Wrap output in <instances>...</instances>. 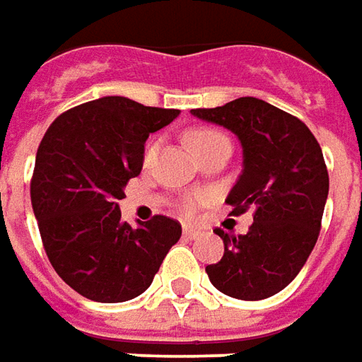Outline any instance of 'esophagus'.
<instances>
[{"instance_id":"34e87169","label":"esophagus","mask_w":362,"mask_h":362,"mask_svg":"<svg viewBox=\"0 0 362 362\" xmlns=\"http://www.w3.org/2000/svg\"><path fill=\"white\" fill-rule=\"evenodd\" d=\"M200 230H196V228H192V226H184V235L188 238V240H196V238H200Z\"/></svg>"}]
</instances>
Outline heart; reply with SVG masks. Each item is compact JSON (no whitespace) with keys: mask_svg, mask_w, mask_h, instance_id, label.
Wrapping results in <instances>:
<instances>
[{"mask_svg":"<svg viewBox=\"0 0 362 362\" xmlns=\"http://www.w3.org/2000/svg\"><path fill=\"white\" fill-rule=\"evenodd\" d=\"M186 144L190 146V150L200 158L204 152H208L210 148H214L216 144H220L222 140H228L223 136L222 132H218V130L214 129H192L186 132ZM154 150L156 146L154 144H150L146 152H144V160L148 162L152 160V156H154ZM196 208V202L194 200H188L186 202V212H192Z\"/></svg>","mask_w":362,"mask_h":362,"instance_id":"obj_1","label":"heart"}]
</instances>
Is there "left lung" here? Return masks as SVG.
I'll return each mask as SVG.
<instances>
[{"label": "left lung", "instance_id": "8db88e82", "mask_svg": "<svg viewBox=\"0 0 362 362\" xmlns=\"http://www.w3.org/2000/svg\"><path fill=\"white\" fill-rule=\"evenodd\" d=\"M192 115L232 130L242 142L243 170L226 202L233 216L253 210L245 235L218 232L223 257L206 274L218 291L243 301L279 293L319 238L329 194L321 146L305 122L262 98H235Z\"/></svg>", "mask_w": 362, "mask_h": 362}]
</instances>
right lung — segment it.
<instances>
[{"label": "right lung", "mask_w": 362, "mask_h": 362, "mask_svg": "<svg viewBox=\"0 0 362 362\" xmlns=\"http://www.w3.org/2000/svg\"><path fill=\"white\" fill-rule=\"evenodd\" d=\"M180 115L127 97H103L63 112L37 148L31 206L59 277L98 303L144 293L182 226L166 216L120 220L124 186L139 176L144 142Z\"/></svg>", "instance_id": "add662e5"}]
</instances>
